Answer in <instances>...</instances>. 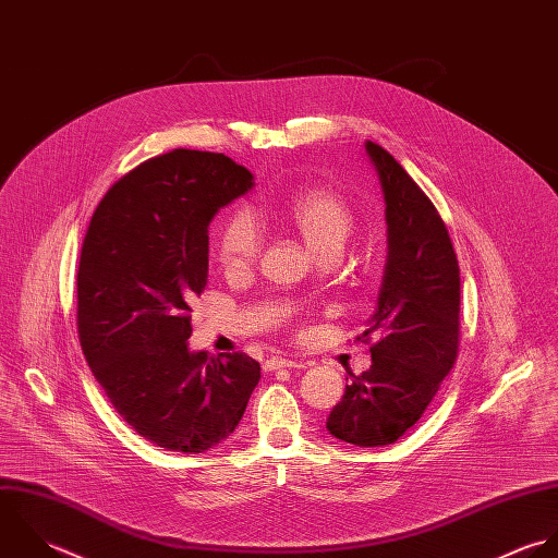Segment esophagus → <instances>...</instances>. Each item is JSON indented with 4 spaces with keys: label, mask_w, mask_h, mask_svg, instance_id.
<instances>
[{
    "label": "esophagus",
    "mask_w": 558,
    "mask_h": 558,
    "mask_svg": "<svg viewBox=\"0 0 558 558\" xmlns=\"http://www.w3.org/2000/svg\"><path fill=\"white\" fill-rule=\"evenodd\" d=\"M279 368H305V364L299 362V360H286V357H270L264 364V371L266 372L279 371Z\"/></svg>",
    "instance_id": "34e87169"
}]
</instances>
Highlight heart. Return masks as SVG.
Masks as SVG:
<instances>
[{"label":"heart","instance_id":"1","mask_svg":"<svg viewBox=\"0 0 558 558\" xmlns=\"http://www.w3.org/2000/svg\"><path fill=\"white\" fill-rule=\"evenodd\" d=\"M288 225L316 253H340L355 229V209L349 198L333 187H307L299 192L283 211ZM262 253V235L251 216L238 211L229 216L216 240V257L225 272L240 275L253 268Z\"/></svg>","mask_w":558,"mask_h":558}]
</instances>
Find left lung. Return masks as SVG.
I'll use <instances>...</instances> for the list:
<instances>
[{"label":"left lung","instance_id":"8db88e82","mask_svg":"<svg viewBox=\"0 0 558 558\" xmlns=\"http://www.w3.org/2000/svg\"><path fill=\"white\" fill-rule=\"evenodd\" d=\"M366 154L385 198L387 262L376 312L357 338L371 342V371L355 376L327 417V430L372 448L400 439L424 413L459 353V262L448 229L409 173L380 145Z\"/></svg>","mask_w":558,"mask_h":558}]
</instances>
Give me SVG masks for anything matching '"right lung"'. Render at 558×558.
Wrapping results in <instances>:
<instances>
[{"instance_id": "1", "label": "right lung", "mask_w": 558, "mask_h": 558, "mask_svg": "<svg viewBox=\"0 0 558 558\" xmlns=\"http://www.w3.org/2000/svg\"><path fill=\"white\" fill-rule=\"evenodd\" d=\"M222 154L175 149L97 205L77 268L84 357L119 415L151 444L205 452L227 439L259 383L244 353H192L190 305L207 283V227L253 187Z\"/></svg>"}]
</instances>
